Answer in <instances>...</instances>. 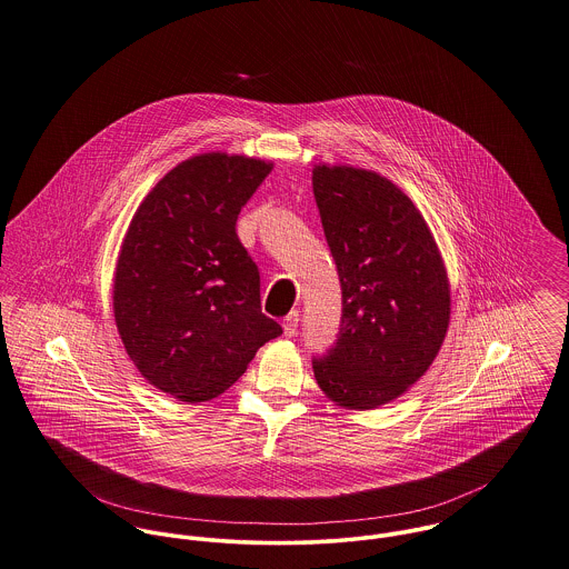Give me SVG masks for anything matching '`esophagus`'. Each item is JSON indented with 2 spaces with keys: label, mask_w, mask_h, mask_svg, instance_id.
Returning <instances> with one entry per match:
<instances>
[{
  "label": "esophagus",
  "mask_w": 569,
  "mask_h": 569,
  "mask_svg": "<svg viewBox=\"0 0 569 569\" xmlns=\"http://www.w3.org/2000/svg\"><path fill=\"white\" fill-rule=\"evenodd\" d=\"M299 320H301V316H299V311H297V309H292V311L283 318V333H286L288 338H295V336H297Z\"/></svg>",
  "instance_id": "1"
}]
</instances>
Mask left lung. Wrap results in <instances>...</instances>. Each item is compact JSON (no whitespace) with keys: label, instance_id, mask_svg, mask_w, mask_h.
Instances as JSON below:
<instances>
[{"label":"left lung","instance_id":"obj_1","mask_svg":"<svg viewBox=\"0 0 569 569\" xmlns=\"http://www.w3.org/2000/svg\"><path fill=\"white\" fill-rule=\"evenodd\" d=\"M313 197L342 283L340 338L313 377L345 409H377L436 361L450 322V281L438 242L392 179L316 164Z\"/></svg>","mask_w":569,"mask_h":569}]
</instances>
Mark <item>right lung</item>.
Returning a JSON list of instances; mask_svg holds the SVG:
<instances>
[{
    "label": "right lung",
    "mask_w": 569,
    "mask_h": 569,
    "mask_svg": "<svg viewBox=\"0 0 569 569\" xmlns=\"http://www.w3.org/2000/svg\"><path fill=\"white\" fill-rule=\"evenodd\" d=\"M270 171L260 158L192 156L149 190L126 231L114 322L138 372L181 402L217 398L281 336L262 313L260 272L236 233Z\"/></svg>",
    "instance_id": "right-lung-1"
}]
</instances>
